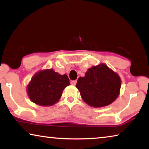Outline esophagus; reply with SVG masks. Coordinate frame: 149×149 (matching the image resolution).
Instances as JSON below:
<instances>
[{
	"mask_svg": "<svg viewBox=\"0 0 149 149\" xmlns=\"http://www.w3.org/2000/svg\"><path fill=\"white\" fill-rule=\"evenodd\" d=\"M76 83H77V81L76 80H75V81H71V84L72 85H76Z\"/></svg>",
	"mask_w": 149,
	"mask_h": 149,
	"instance_id": "esophagus-1",
	"label": "esophagus"
}]
</instances>
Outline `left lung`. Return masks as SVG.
Instances as JSON below:
<instances>
[{
  "mask_svg": "<svg viewBox=\"0 0 149 149\" xmlns=\"http://www.w3.org/2000/svg\"><path fill=\"white\" fill-rule=\"evenodd\" d=\"M121 79L117 73L101 63L88 69L77 80L76 87L82 99L95 108L110 104L120 95Z\"/></svg>",
  "mask_w": 149,
  "mask_h": 149,
  "instance_id": "obj_1",
  "label": "left lung"
}]
</instances>
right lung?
<instances>
[{
	"label": "right lung",
	"mask_w": 149,
	"mask_h": 149,
	"mask_svg": "<svg viewBox=\"0 0 149 149\" xmlns=\"http://www.w3.org/2000/svg\"><path fill=\"white\" fill-rule=\"evenodd\" d=\"M70 85L67 75H60L52 69L40 70L33 75L27 86V93L33 102L50 107L59 101L63 90Z\"/></svg>",
	"instance_id": "1"
}]
</instances>
